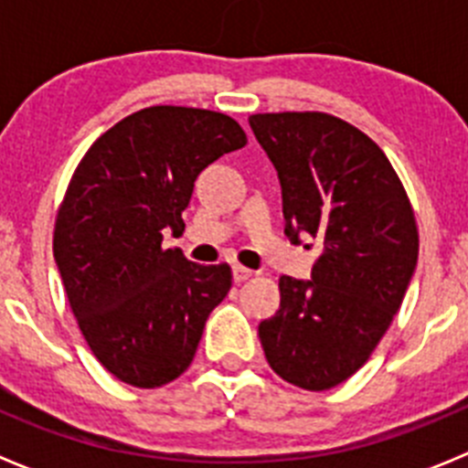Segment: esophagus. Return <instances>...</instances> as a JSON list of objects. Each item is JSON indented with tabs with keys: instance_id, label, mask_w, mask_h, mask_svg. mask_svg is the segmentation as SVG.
Returning <instances> with one entry per match:
<instances>
[{
	"instance_id": "obj_1",
	"label": "esophagus",
	"mask_w": 468,
	"mask_h": 468,
	"mask_svg": "<svg viewBox=\"0 0 468 468\" xmlns=\"http://www.w3.org/2000/svg\"><path fill=\"white\" fill-rule=\"evenodd\" d=\"M231 276H234V283H243V281H248L253 276V271L241 267V264H234V267H231Z\"/></svg>"
}]
</instances>
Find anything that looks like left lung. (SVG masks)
Returning <instances> with one entry per match:
<instances>
[{"mask_svg":"<svg viewBox=\"0 0 468 468\" xmlns=\"http://www.w3.org/2000/svg\"><path fill=\"white\" fill-rule=\"evenodd\" d=\"M279 173L285 234L321 241L312 279L281 276V307L258 328L276 375L325 391L370 358L400 309L420 253L403 183L356 126L325 112L248 119Z\"/></svg>","mask_w":468,"mask_h":468,"instance_id":"left-lung-1","label":"left lung"}]
</instances>
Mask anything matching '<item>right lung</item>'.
<instances>
[{
  "label": "right lung",
  "mask_w": 468,
  "mask_h": 468,
  "mask_svg": "<svg viewBox=\"0 0 468 468\" xmlns=\"http://www.w3.org/2000/svg\"><path fill=\"white\" fill-rule=\"evenodd\" d=\"M246 143L222 112L144 107L95 140L69 180L53 258L86 345L131 387L180 378L229 292V264H194L161 243L183 234L198 173Z\"/></svg>",
  "instance_id": "obj_1"
}]
</instances>
